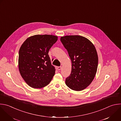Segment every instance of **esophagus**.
Listing matches in <instances>:
<instances>
[{"label": "esophagus", "mask_w": 121, "mask_h": 121, "mask_svg": "<svg viewBox=\"0 0 121 121\" xmlns=\"http://www.w3.org/2000/svg\"><path fill=\"white\" fill-rule=\"evenodd\" d=\"M61 68H62L61 66H58V67H57V69L59 71V70H60L61 69Z\"/></svg>", "instance_id": "obj_1"}]
</instances>
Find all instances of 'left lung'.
I'll use <instances>...</instances> for the list:
<instances>
[{"label":"left lung","mask_w":121,"mask_h":121,"mask_svg":"<svg viewBox=\"0 0 121 121\" xmlns=\"http://www.w3.org/2000/svg\"><path fill=\"white\" fill-rule=\"evenodd\" d=\"M72 62L71 74L65 79L66 86L79 91L86 88L96 73L98 58L96 49L86 38L78 35L60 38Z\"/></svg>","instance_id":"1"}]
</instances>
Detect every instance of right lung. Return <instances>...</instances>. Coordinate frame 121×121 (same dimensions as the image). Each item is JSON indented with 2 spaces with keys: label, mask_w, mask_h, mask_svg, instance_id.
<instances>
[{
  "label": "right lung",
  "mask_w": 121,
  "mask_h": 121,
  "mask_svg": "<svg viewBox=\"0 0 121 121\" xmlns=\"http://www.w3.org/2000/svg\"><path fill=\"white\" fill-rule=\"evenodd\" d=\"M57 36L36 35L27 38L19 51L18 67L26 83L34 88L48 85L55 73L48 52Z\"/></svg>",
  "instance_id": "1"
}]
</instances>
